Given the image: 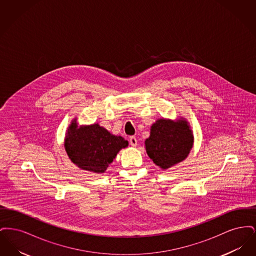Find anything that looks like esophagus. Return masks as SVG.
<instances>
[{"mask_svg":"<svg viewBox=\"0 0 256 256\" xmlns=\"http://www.w3.org/2000/svg\"><path fill=\"white\" fill-rule=\"evenodd\" d=\"M130 145L132 146H137V139H136V137L132 136V137L130 138Z\"/></svg>","mask_w":256,"mask_h":256,"instance_id":"1","label":"esophagus"}]
</instances>
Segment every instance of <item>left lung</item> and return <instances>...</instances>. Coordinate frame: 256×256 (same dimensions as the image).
I'll list each match as a JSON object with an SVG mask.
<instances>
[{"label":"left lung","mask_w":256,"mask_h":256,"mask_svg":"<svg viewBox=\"0 0 256 256\" xmlns=\"http://www.w3.org/2000/svg\"><path fill=\"white\" fill-rule=\"evenodd\" d=\"M193 143L194 135L186 120L158 119L150 126L145 146L148 158L159 168L166 170L186 158Z\"/></svg>","instance_id":"8db88e82"}]
</instances>
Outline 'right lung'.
<instances>
[{"instance_id": "add662e5", "label": "right lung", "mask_w": 256, "mask_h": 256, "mask_svg": "<svg viewBox=\"0 0 256 256\" xmlns=\"http://www.w3.org/2000/svg\"><path fill=\"white\" fill-rule=\"evenodd\" d=\"M128 146V142L122 136L110 134L98 124L78 126L76 119L69 126L64 142L74 164L96 174L104 172L120 150Z\"/></svg>"}]
</instances>
